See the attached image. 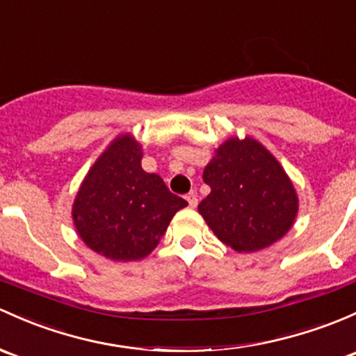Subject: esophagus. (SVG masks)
<instances>
[{
  "mask_svg": "<svg viewBox=\"0 0 356 356\" xmlns=\"http://www.w3.org/2000/svg\"><path fill=\"white\" fill-rule=\"evenodd\" d=\"M186 200H188V203H189L191 208H196V204H197V196H196V193L186 194Z\"/></svg>",
  "mask_w": 356,
  "mask_h": 356,
  "instance_id": "1",
  "label": "esophagus"
}]
</instances>
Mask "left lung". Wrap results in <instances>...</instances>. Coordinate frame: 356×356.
Wrapping results in <instances>:
<instances>
[{
	"mask_svg": "<svg viewBox=\"0 0 356 356\" xmlns=\"http://www.w3.org/2000/svg\"><path fill=\"white\" fill-rule=\"evenodd\" d=\"M209 194L197 207L207 225L237 252L283 238L298 213V194L282 163L252 136H232L203 170Z\"/></svg>",
	"mask_w": 356,
	"mask_h": 356,
	"instance_id": "1",
	"label": "left lung"
}]
</instances>
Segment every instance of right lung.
Returning <instances> with one entry per match:
<instances>
[{
  "label": "right lung",
  "mask_w": 356,
  "mask_h": 356,
  "mask_svg": "<svg viewBox=\"0 0 356 356\" xmlns=\"http://www.w3.org/2000/svg\"><path fill=\"white\" fill-rule=\"evenodd\" d=\"M143 147L131 133L111 141L74 196L71 216L88 249L111 261L147 257L188 201L141 167Z\"/></svg>",
  "instance_id": "right-lung-1"
}]
</instances>
